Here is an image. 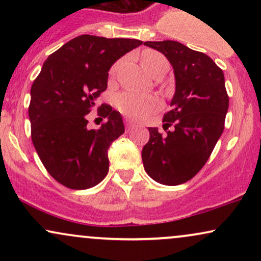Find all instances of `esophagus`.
<instances>
[{
	"instance_id": "obj_1",
	"label": "esophagus",
	"mask_w": 261,
	"mask_h": 261,
	"mask_svg": "<svg viewBox=\"0 0 261 261\" xmlns=\"http://www.w3.org/2000/svg\"><path fill=\"white\" fill-rule=\"evenodd\" d=\"M125 125H126L127 130H130V128L134 127V122H131L130 120H125Z\"/></svg>"
}]
</instances>
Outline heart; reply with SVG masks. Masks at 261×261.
Segmentation results:
<instances>
[{"label": "heart", "mask_w": 261, "mask_h": 261, "mask_svg": "<svg viewBox=\"0 0 261 261\" xmlns=\"http://www.w3.org/2000/svg\"><path fill=\"white\" fill-rule=\"evenodd\" d=\"M166 64H168L166 58L154 50H145L141 54V65L143 70L151 76L158 67ZM114 70L115 67L113 68ZM116 106L127 118L139 119L157 109L161 106V101L155 95H142L133 92H125L118 97Z\"/></svg>", "instance_id": "obj_1"}]
</instances>
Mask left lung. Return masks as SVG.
Instances as JSON below:
<instances>
[{"instance_id":"8db88e82","label":"left lung","mask_w":261,"mask_h":261,"mask_svg":"<svg viewBox=\"0 0 261 261\" xmlns=\"http://www.w3.org/2000/svg\"><path fill=\"white\" fill-rule=\"evenodd\" d=\"M166 56L173 67L175 92L172 110L163 122L166 136L148 127L149 141L142 148L146 173L163 185L190 180L202 168L223 133L228 95L222 70L206 54L173 40L146 41Z\"/></svg>"}]
</instances>
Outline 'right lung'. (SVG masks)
I'll return each instance as SVG.
<instances>
[{
    "instance_id": "1",
    "label": "right lung",
    "mask_w": 261,
    "mask_h": 261,
    "mask_svg": "<svg viewBox=\"0 0 261 261\" xmlns=\"http://www.w3.org/2000/svg\"><path fill=\"white\" fill-rule=\"evenodd\" d=\"M141 44L80 35L44 62L31 89L32 140L49 174L64 187L85 190L108 174V149L125 131L121 114L101 106L107 122L98 130L87 127L86 115L107 89L110 67Z\"/></svg>"
}]
</instances>
